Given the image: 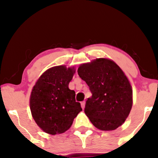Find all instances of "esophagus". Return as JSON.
<instances>
[{"instance_id":"esophagus-1","label":"esophagus","mask_w":158,"mask_h":158,"mask_svg":"<svg viewBox=\"0 0 158 158\" xmlns=\"http://www.w3.org/2000/svg\"><path fill=\"white\" fill-rule=\"evenodd\" d=\"M85 101H82V102H81V107H82V109H84V108H85Z\"/></svg>"}]
</instances>
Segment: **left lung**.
Listing matches in <instances>:
<instances>
[{"mask_svg":"<svg viewBox=\"0 0 158 158\" xmlns=\"http://www.w3.org/2000/svg\"><path fill=\"white\" fill-rule=\"evenodd\" d=\"M77 73L92 94L85 103L86 116L101 130L118 128L132 106V90L123 71L111 60L99 58L81 64Z\"/></svg>","mask_w":158,"mask_h":158,"instance_id":"1","label":"left lung"}]
</instances>
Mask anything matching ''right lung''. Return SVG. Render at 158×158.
Segmentation results:
<instances>
[{
  "label": "right lung",
  "mask_w": 158,
  "mask_h": 158,
  "mask_svg": "<svg viewBox=\"0 0 158 158\" xmlns=\"http://www.w3.org/2000/svg\"><path fill=\"white\" fill-rule=\"evenodd\" d=\"M75 70L56 66L43 73L32 89L30 109L36 124L50 135L68 130L82 111L75 92L68 88Z\"/></svg>",
  "instance_id": "obj_1"
}]
</instances>
